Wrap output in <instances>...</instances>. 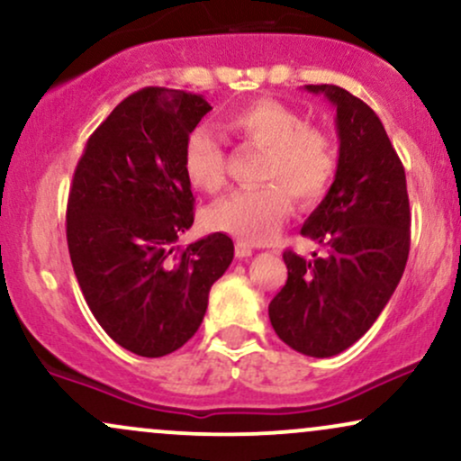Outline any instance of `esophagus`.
I'll return each mask as SVG.
<instances>
[{
	"mask_svg": "<svg viewBox=\"0 0 461 461\" xmlns=\"http://www.w3.org/2000/svg\"><path fill=\"white\" fill-rule=\"evenodd\" d=\"M253 255V249L247 245V242H236V258L245 259V258H251Z\"/></svg>",
	"mask_w": 461,
	"mask_h": 461,
	"instance_id": "obj_1",
	"label": "esophagus"
}]
</instances>
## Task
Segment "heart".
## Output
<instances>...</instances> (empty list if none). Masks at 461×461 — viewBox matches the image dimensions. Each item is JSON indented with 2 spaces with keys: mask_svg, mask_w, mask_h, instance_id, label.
Instances as JSON below:
<instances>
[{
  "mask_svg": "<svg viewBox=\"0 0 461 461\" xmlns=\"http://www.w3.org/2000/svg\"><path fill=\"white\" fill-rule=\"evenodd\" d=\"M225 126L247 146L264 149L258 180L266 185L242 188L214 202L203 214L210 230L245 242H266L290 212V196L298 206H313L335 182L339 165L335 141L290 104L259 98L231 111ZM182 169L199 191L216 193L225 185L227 157L214 131L195 126L188 132Z\"/></svg>",
  "mask_w": 461,
  "mask_h": 461,
  "instance_id": "1",
  "label": "heart"
}]
</instances>
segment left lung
Listing matches in <instances>:
<instances>
[{
  "instance_id": "left-lung-1",
  "label": "left lung",
  "mask_w": 461,
  "mask_h": 461,
  "mask_svg": "<svg viewBox=\"0 0 461 461\" xmlns=\"http://www.w3.org/2000/svg\"><path fill=\"white\" fill-rule=\"evenodd\" d=\"M337 107L339 165L301 234L324 255L285 249L287 281L270 301V324L292 350L335 357L371 329L410 253L406 171L375 111L337 86H307Z\"/></svg>"
}]
</instances>
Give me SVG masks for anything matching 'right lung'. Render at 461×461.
<instances>
[{
  "label": "right lung",
  "mask_w": 461,
  "mask_h": 461,
  "mask_svg": "<svg viewBox=\"0 0 461 461\" xmlns=\"http://www.w3.org/2000/svg\"><path fill=\"white\" fill-rule=\"evenodd\" d=\"M210 109L199 94L143 87L92 132L72 176L66 240L83 298L140 357H165L195 335L234 259L221 231L176 247L195 219L182 149Z\"/></svg>",
  "instance_id": "obj_1"
}]
</instances>
